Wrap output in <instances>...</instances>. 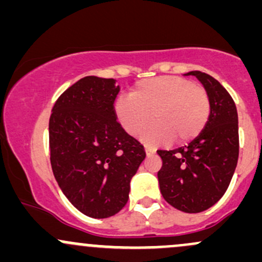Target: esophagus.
Wrapping results in <instances>:
<instances>
[{"mask_svg":"<svg viewBox=\"0 0 262 262\" xmlns=\"http://www.w3.org/2000/svg\"><path fill=\"white\" fill-rule=\"evenodd\" d=\"M145 152H146V156H152V155L156 152V150L152 147H148V146H145Z\"/></svg>","mask_w":262,"mask_h":262,"instance_id":"esophagus-1","label":"esophagus"}]
</instances>
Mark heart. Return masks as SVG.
<instances>
[{
    "label": "heart",
    "mask_w": 262,
    "mask_h": 262,
    "mask_svg": "<svg viewBox=\"0 0 262 262\" xmlns=\"http://www.w3.org/2000/svg\"><path fill=\"white\" fill-rule=\"evenodd\" d=\"M211 112L210 96L202 86L176 76H161L137 83L130 97L115 102V115L131 136L142 135L147 145H162L170 140L186 143L201 134Z\"/></svg>",
    "instance_id": "1"
}]
</instances>
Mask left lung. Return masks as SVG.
<instances>
[{
    "instance_id": "obj_1",
    "label": "left lung",
    "mask_w": 262,
    "mask_h": 262,
    "mask_svg": "<svg viewBox=\"0 0 262 262\" xmlns=\"http://www.w3.org/2000/svg\"><path fill=\"white\" fill-rule=\"evenodd\" d=\"M210 96L209 121L188 146L159 150L160 191L175 209L198 213L210 209L226 192L238 159V119L235 102L221 83L201 71H191Z\"/></svg>"
}]
</instances>
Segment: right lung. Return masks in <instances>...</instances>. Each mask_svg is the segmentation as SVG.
Returning a JSON list of instances; mask_svg holds the SVG:
<instances>
[{"instance_id":"add662e5","label":"right lung","mask_w":262,"mask_h":262,"mask_svg":"<svg viewBox=\"0 0 262 262\" xmlns=\"http://www.w3.org/2000/svg\"><path fill=\"white\" fill-rule=\"evenodd\" d=\"M119 92L114 78L87 76L58 97L50 117L53 176L67 200L92 219L125 206L131 179L146 157L116 121Z\"/></svg>"}]
</instances>
